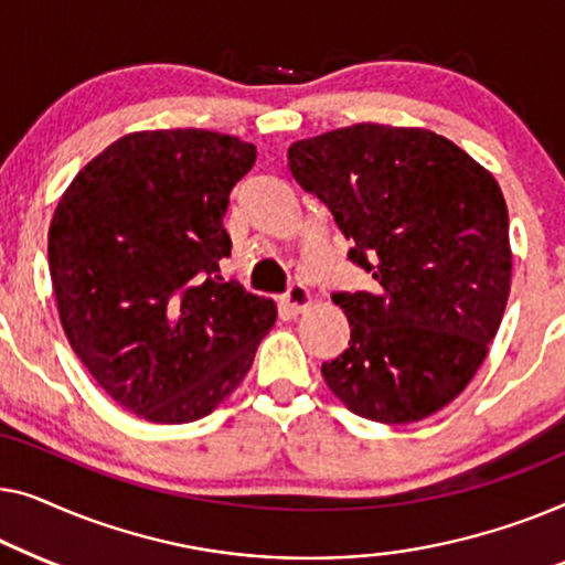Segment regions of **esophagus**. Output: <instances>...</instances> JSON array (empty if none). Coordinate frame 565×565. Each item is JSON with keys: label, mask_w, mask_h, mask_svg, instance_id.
I'll return each mask as SVG.
<instances>
[{"label": "esophagus", "mask_w": 565, "mask_h": 565, "mask_svg": "<svg viewBox=\"0 0 565 565\" xmlns=\"http://www.w3.org/2000/svg\"><path fill=\"white\" fill-rule=\"evenodd\" d=\"M284 301H286V307L294 309V312H307V309L312 307V294H309L307 286L291 284L289 291L284 294Z\"/></svg>", "instance_id": "34e87169"}]
</instances>
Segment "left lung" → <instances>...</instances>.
Returning a JSON list of instances; mask_svg holds the SVG:
<instances>
[{"instance_id":"1","label":"left lung","mask_w":565,"mask_h":565,"mask_svg":"<svg viewBox=\"0 0 565 565\" xmlns=\"http://www.w3.org/2000/svg\"><path fill=\"white\" fill-rule=\"evenodd\" d=\"M286 158L373 279L369 291L332 297L351 340L322 363L324 384L381 425L448 407L489 355L510 299V214L497 179L425 127H340L291 142Z\"/></svg>"}]
</instances>
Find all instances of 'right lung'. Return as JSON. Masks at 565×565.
<instances>
[{"instance_id":"1","label":"right lung","mask_w":565,"mask_h":565,"mask_svg":"<svg viewBox=\"0 0 565 565\" xmlns=\"http://www.w3.org/2000/svg\"><path fill=\"white\" fill-rule=\"evenodd\" d=\"M256 163L235 135L140 130L76 173L47 230L71 348L117 404L156 425L217 409L256 359L276 305L220 276L233 186Z\"/></svg>"}]
</instances>
